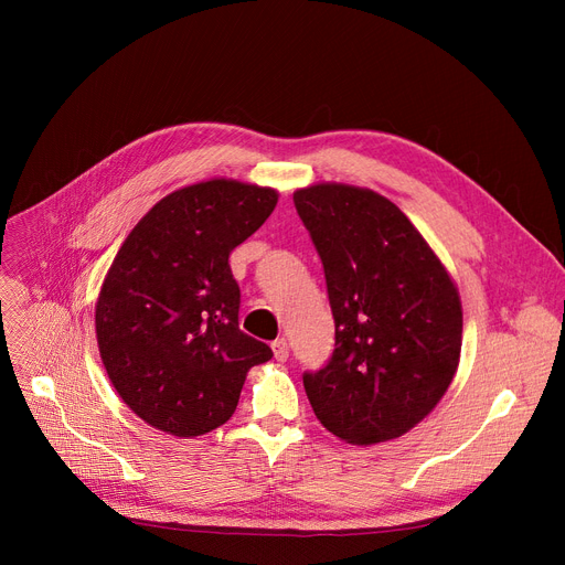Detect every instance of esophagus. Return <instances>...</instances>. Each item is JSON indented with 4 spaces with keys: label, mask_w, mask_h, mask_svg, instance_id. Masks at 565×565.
<instances>
[{
    "label": "esophagus",
    "mask_w": 565,
    "mask_h": 565,
    "mask_svg": "<svg viewBox=\"0 0 565 565\" xmlns=\"http://www.w3.org/2000/svg\"><path fill=\"white\" fill-rule=\"evenodd\" d=\"M273 352H275V360L277 362H286L288 360V341L286 339H277L273 343Z\"/></svg>",
    "instance_id": "1"
}]
</instances>
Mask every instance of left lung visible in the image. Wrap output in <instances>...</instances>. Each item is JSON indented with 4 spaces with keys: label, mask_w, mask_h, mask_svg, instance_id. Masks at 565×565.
I'll use <instances>...</instances> for the list:
<instances>
[{
    "label": "left lung",
    "mask_w": 565,
    "mask_h": 565,
    "mask_svg": "<svg viewBox=\"0 0 565 565\" xmlns=\"http://www.w3.org/2000/svg\"><path fill=\"white\" fill-rule=\"evenodd\" d=\"M324 267L337 348L305 373L318 422L358 447L390 441L447 394L462 345L458 288L387 196L343 183L292 192Z\"/></svg>",
    "instance_id": "obj_1"
}]
</instances>
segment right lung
Wrapping results in <instances>:
<instances>
[{"instance_id":"right-lung-1","label":"right lung","mask_w":565,"mask_h":565,"mask_svg":"<svg viewBox=\"0 0 565 565\" xmlns=\"http://www.w3.org/2000/svg\"><path fill=\"white\" fill-rule=\"evenodd\" d=\"M273 188L211 178L160 199L126 237L96 302L100 360L116 394L167 435L231 419L270 345L237 328L228 254L270 217Z\"/></svg>"}]
</instances>
